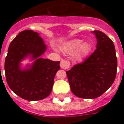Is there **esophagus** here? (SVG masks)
<instances>
[{"instance_id":"obj_1","label":"esophagus","mask_w":124,"mask_h":124,"mask_svg":"<svg viewBox=\"0 0 124 124\" xmlns=\"http://www.w3.org/2000/svg\"><path fill=\"white\" fill-rule=\"evenodd\" d=\"M60 66L62 69H64V70H66V69H68L70 66V61H67V60H62L60 63Z\"/></svg>"}]
</instances>
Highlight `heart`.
<instances>
[{
	"mask_svg": "<svg viewBox=\"0 0 124 124\" xmlns=\"http://www.w3.org/2000/svg\"><path fill=\"white\" fill-rule=\"evenodd\" d=\"M80 39H74L68 41L63 46V50L68 53H73L76 51V56L78 59H82L90 51L91 46L88 42H84Z\"/></svg>",
	"mask_w": 124,
	"mask_h": 124,
	"instance_id": "b5f03b06",
	"label": "heart"
}]
</instances>
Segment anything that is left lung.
I'll return each mask as SVG.
<instances>
[{
	"mask_svg": "<svg viewBox=\"0 0 124 124\" xmlns=\"http://www.w3.org/2000/svg\"><path fill=\"white\" fill-rule=\"evenodd\" d=\"M92 33L97 39L96 50L66 71L72 93L83 99H95L104 93L113 84L117 68L113 41L99 30Z\"/></svg>",
	"mask_w": 124,
	"mask_h": 124,
	"instance_id": "obj_1",
	"label": "left lung"
}]
</instances>
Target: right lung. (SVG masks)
Masks as SVG:
<instances>
[{
  "instance_id": "1",
  "label": "right lung",
  "mask_w": 124,
  "mask_h": 124,
  "mask_svg": "<svg viewBox=\"0 0 124 124\" xmlns=\"http://www.w3.org/2000/svg\"><path fill=\"white\" fill-rule=\"evenodd\" d=\"M46 49L39 33L30 30L20 32L10 44L5 61L7 83L22 99L41 100L51 93L60 61L40 58ZM28 57L34 62L22 69L21 61Z\"/></svg>"
}]
</instances>
